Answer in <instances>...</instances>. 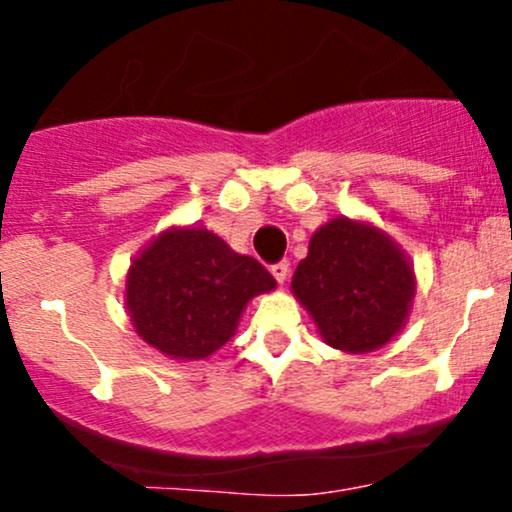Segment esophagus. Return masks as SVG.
Segmentation results:
<instances>
[{
	"instance_id": "34e87169",
	"label": "esophagus",
	"mask_w": 512,
	"mask_h": 512,
	"mask_svg": "<svg viewBox=\"0 0 512 512\" xmlns=\"http://www.w3.org/2000/svg\"><path fill=\"white\" fill-rule=\"evenodd\" d=\"M272 276L279 284H284L286 276H289V262H276L272 264Z\"/></svg>"
}]
</instances>
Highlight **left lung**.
Here are the masks:
<instances>
[{
	"label": "left lung",
	"instance_id": "1",
	"mask_svg": "<svg viewBox=\"0 0 512 512\" xmlns=\"http://www.w3.org/2000/svg\"><path fill=\"white\" fill-rule=\"evenodd\" d=\"M291 289L327 344L363 354L402 330L414 298V269L385 233L334 219L310 238Z\"/></svg>",
	"mask_w": 512,
	"mask_h": 512
}]
</instances>
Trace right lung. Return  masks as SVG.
Segmentation results:
<instances>
[{
	"label": "right lung",
	"instance_id": "right-lung-1",
	"mask_svg": "<svg viewBox=\"0 0 512 512\" xmlns=\"http://www.w3.org/2000/svg\"><path fill=\"white\" fill-rule=\"evenodd\" d=\"M274 276L207 228H173L134 260L127 310L146 344L170 358H207L233 337L252 296Z\"/></svg>",
	"mask_w": 512,
	"mask_h": 512
}]
</instances>
